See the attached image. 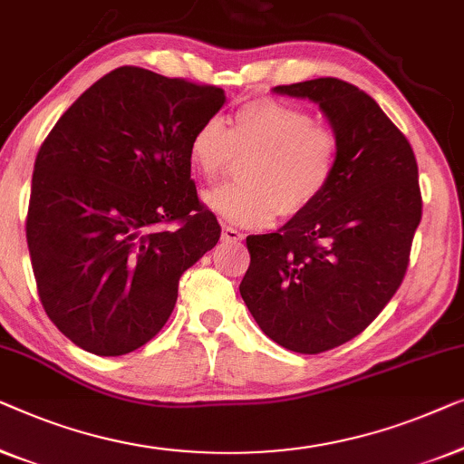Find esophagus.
Segmentation results:
<instances>
[{
    "label": "esophagus",
    "instance_id": "esophagus-1",
    "mask_svg": "<svg viewBox=\"0 0 464 464\" xmlns=\"http://www.w3.org/2000/svg\"><path fill=\"white\" fill-rule=\"evenodd\" d=\"M244 239V233L235 229V227L223 225V241H241Z\"/></svg>",
    "mask_w": 464,
    "mask_h": 464
}]
</instances>
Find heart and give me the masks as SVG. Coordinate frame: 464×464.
<instances>
[{
  "label": "heart",
  "instance_id": "1",
  "mask_svg": "<svg viewBox=\"0 0 464 464\" xmlns=\"http://www.w3.org/2000/svg\"><path fill=\"white\" fill-rule=\"evenodd\" d=\"M237 155H252L244 180L204 195L227 223L269 225L309 210L336 172L341 140L309 109L277 99H254L235 111L233 128L220 117L201 121L188 140V161L208 180L223 176Z\"/></svg>",
  "mask_w": 464,
  "mask_h": 464
}]
</instances>
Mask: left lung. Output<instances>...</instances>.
<instances>
[{"label": "left lung", "instance_id": "obj_1", "mask_svg": "<svg viewBox=\"0 0 464 464\" xmlns=\"http://www.w3.org/2000/svg\"><path fill=\"white\" fill-rule=\"evenodd\" d=\"M273 92L317 102L341 155L309 210L277 233L247 235L239 292L271 341L315 355L362 334L401 285L422 217L419 166L400 128L353 83L319 77Z\"/></svg>", "mask_w": 464, "mask_h": 464}]
</instances>
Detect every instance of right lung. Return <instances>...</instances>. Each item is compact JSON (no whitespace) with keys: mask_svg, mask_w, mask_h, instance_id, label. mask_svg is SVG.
<instances>
[{"mask_svg":"<svg viewBox=\"0 0 464 464\" xmlns=\"http://www.w3.org/2000/svg\"><path fill=\"white\" fill-rule=\"evenodd\" d=\"M225 101L223 88L120 67L45 136L27 244L39 300L77 347L115 357L147 344L182 273L217 246L220 225L198 198L188 140Z\"/></svg>","mask_w":464,"mask_h":464,"instance_id":"1","label":"right lung"}]
</instances>
